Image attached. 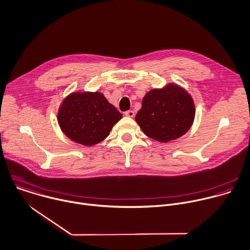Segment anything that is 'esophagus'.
<instances>
[{
    "label": "esophagus",
    "instance_id": "1",
    "mask_svg": "<svg viewBox=\"0 0 250 250\" xmlns=\"http://www.w3.org/2000/svg\"><path fill=\"white\" fill-rule=\"evenodd\" d=\"M126 116H128V117H134L135 116V112L133 111V110H129V111H126L125 113H124Z\"/></svg>",
    "mask_w": 250,
    "mask_h": 250
}]
</instances>
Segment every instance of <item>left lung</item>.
<instances>
[{"label":"left lung","mask_w":250,"mask_h":250,"mask_svg":"<svg viewBox=\"0 0 250 250\" xmlns=\"http://www.w3.org/2000/svg\"><path fill=\"white\" fill-rule=\"evenodd\" d=\"M194 118L195 104L191 94L180 85L169 83L146 93L135 119L145 135L167 143L187 133Z\"/></svg>","instance_id":"left-lung-1"}]
</instances>
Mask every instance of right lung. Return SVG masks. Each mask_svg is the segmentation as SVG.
<instances>
[{"label":"right lung","mask_w":250,"mask_h":250,"mask_svg":"<svg viewBox=\"0 0 250 250\" xmlns=\"http://www.w3.org/2000/svg\"><path fill=\"white\" fill-rule=\"evenodd\" d=\"M122 114L101 91H74L61 103L57 120L73 142L93 146L104 141Z\"/></svg>","instance_id":"obj_1"}]
</instances>
